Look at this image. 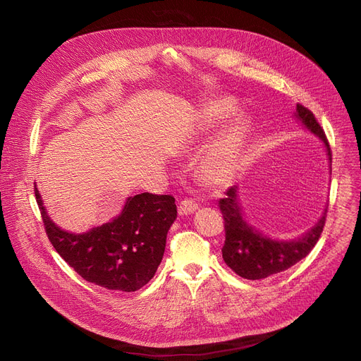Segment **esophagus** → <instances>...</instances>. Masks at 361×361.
<instances>
[{"label":"esophagus","mask_w":361,"mask_h":361,"mask_svg":"<svg viewBox=\"0 0 361 361\" xmlns=\"http://www.w3.org/2000/svg\"><path fill=\"white\" fill-rule=\"evenodd\" d=\"M199 204L195 202V200H190V199H184L180 206H178V215L180 216H187V215H192L197 211Z\"/></svg>","instance_id":"esophagus-1"}]
</instances>
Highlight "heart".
Masks as SVG:
<instances>
[{"instance_id": "heart-1", "label": "heart", "mask_w": 361, "mask_h": 361, "mask_svg": "<svg viewBox=\"0 0 361 361\" xmlns=\"http://www.w3.org/2000/svg\"><path fill=\"white\" fill-rule=\"evenodd\" d=\"M237 108L233 98H219L207 105L192 130V137L197 139L219 121L226 118ZM252 123L243 112H237L224 126L212 145L200 161V177L204 184L214 188L228 187L243 168L244 154L250 140Z\"/></svg>"}]
</instances>
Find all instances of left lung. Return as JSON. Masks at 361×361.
I'll use <instances>...</instances> for the list:
<instances>
[{"instance_id": "8db88e82", "label": "left lung", "mask_w": 361, "mask_h": 361, "mask_svg": "<svg viewBox=\"0 0 361 361\" xmlns=\"http://www.w3.org/2000/svg\"><path fill=\"white\" fill-rule=\"evenodd\" d=\"M294 117L324 143L331 173V147L314 116L307 108L298 104ZM219 209L225 221L224 262L241 278L256 281L290 269L312 252L324 231L328 206H325L320 218L309 231L291 240L272 238L247 221L240 203L238 185H233L226 190V196L219 200Z\"/></svg>"}]
</instances>
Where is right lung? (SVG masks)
I'll use <instances>...</instances> for the list:
<instances>
[{"mask_svg": "<svg viewBox=\"0 0 361 361\" xmlns=\"http://www.w3.org/2000/svg\"><path fill=\"white\" fill-rule=\"evenodd\" d=\"M35 196L54 249L83 279L111 291L133 293L154 278L166 234L177 218L173 196H130L120 215L85 233H70L56 225L36 185Z\"/></svg>", "mask_w": 361, "mask_h": 361, "instance_id": "1", "label": "right lung"}]
</instances>
